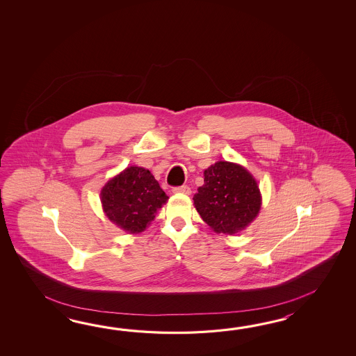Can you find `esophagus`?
I'll use <instances>...</instances> for the list:
<instances>
[{
	"label": "esophagus",
	"mask_w": 356,
	"mask_h": 356,
	"mask_svg": "<svg viewBox=\"0 0 356 356\" xmlns=\"http://www.w3.org/2000/svg\"><path fill=\"white\" fill-rule=\"evenodd\" d=\"M173 193H184V195H191V188L188 186H181V187H175L172 188Z\"/></svg>",
	"instance_id": "obj_1"
}]
</instances>
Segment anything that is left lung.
I'll use <instances>...</instances> for the list:
<instances>
[{
  "instance_id": "obj_1",
  "label": "left lung",
  "mask_w": 356,
  "mask_h": 356,
  "mask_svg": "<svg viewBox=\"0 0 356 356\" xmlns=\"http://www.w3.org/2000/svg\"><path fill=\"white\" fill-rule=\"evenodd\" d=\"M204 186L193 202L197 212L215 233H239L261 210L257 181L239 164L218 161L204 172Z\"/></svg>"
}]
</instances>
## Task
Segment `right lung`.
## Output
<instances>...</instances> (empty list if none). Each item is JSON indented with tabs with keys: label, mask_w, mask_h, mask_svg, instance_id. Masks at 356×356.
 Listing matches in <instances>:
<instances>
[{
	"label": "right lung",
	"mask_w": 356,
	"mask_h": 356,
	"mask_svg": "<svg viewBox=\"0 0 356 356\" xmlns=\"http://www.w3.org/2000/svg\"><path fill=\"white\" fill-rule=\"evenodd\" d=\"M168 198L150 170L141 167L124 169L100 193L108 219L129 234L144 232Z\"/></svg>",
	"instance_id": "right-lung-1"
}]
</instances>
